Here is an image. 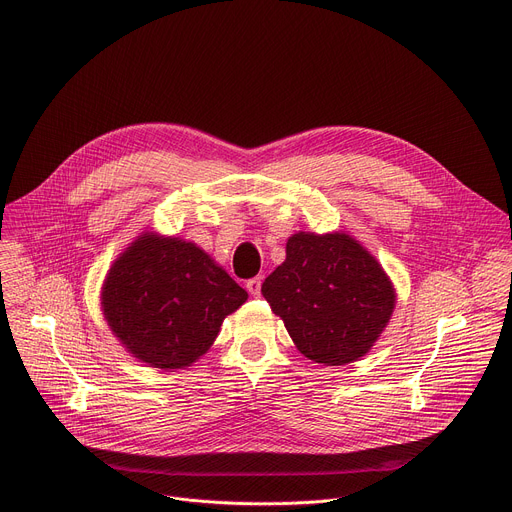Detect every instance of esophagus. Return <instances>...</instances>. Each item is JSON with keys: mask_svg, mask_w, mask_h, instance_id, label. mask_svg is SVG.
<instances>
[{"mask_svg": "<svg viewBox=\"0 0 512 512\" xmlns=\"http://www.w3.org/2000/svg\"><path fill=\"white\" fill-rule=\"evenodd\" d=\"M245 288L249 290L251 296H259L261 294V277H253V280H249L245 284Z\"/></svg>", "mask_w": 512, "mask_h": 512, "instance_id": "34e87169", "label": "esophagus"}]
</instances>
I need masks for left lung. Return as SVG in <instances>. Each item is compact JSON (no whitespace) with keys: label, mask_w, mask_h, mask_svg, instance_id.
Instances as JSON below:
<instances>
[{"label":"left lung","mask_w":512,"mask_h":512,"mask_svg":"<svg viewBox=\"0 0 512 512\" xmlns=\"http://www.w3.org/2000/svg\"><path fill=\"white\" fill-rule=\"evenodd\" d=\"M261 292L298 351L324 365L363 357L396 306L382 265L345 232H296L286 261L265 277Z\"/></svg>","instance_id":"left-lung-1"}]
</instances>
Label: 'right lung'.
I'll return each mask as SVG.
<instances>
[{
  "label": "right lung",
  "mask_w": 512,
  "mask_h": 512,
  "mask_svg": "<svg viewBox=\"0 0 512 512\" xmlns=\"http://www.w3.org/2000/svg\"><path fill=\"white\" fill-rule=\"evenodd\" d=\"M247 292L194 243L143 232L110 267L102 288L108 327L132 357L183 369L218 337Z\"/></svg>",
  "instance_id": "obj_1"
}]
</instances>
